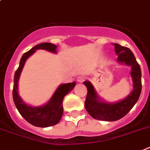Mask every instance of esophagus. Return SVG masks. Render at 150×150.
<instances>
[{
  "label": "esophagus",
  "mask_w": 150,
  "mask_h": 150,
  "mask_svg": "<svg viewBox=\"0 0 150 150\" xmlns=\"http://www.w3.org/2000/svg\"><path fill=\"white\" fill-rule=\"evenodd\" d=\"M86 80V77L85 76H79L77 77V81L79 82V83H83V82L84 81V80Z\"/></svg>",
  "instance_id": "1"
}]
</instances>
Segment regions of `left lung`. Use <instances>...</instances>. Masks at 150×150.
<instances>
[{"label":"left lung","mask_w":150,"mask_h":150,"mask_svg":"<svg viewBox=\"0 0 150 150\" xmlns=\"http://www.w3.org/2000/svg\"><path fill=\"white\" fill-rule=\"evenodd\" d=\"M117 55V62L131 67L130 76L133 80V90L124 99L116 102H108L98 96L93 84L84 81L87 88L85 108L88 113L99 121H115L125 117L136 104L141 93V70L133 52L128 48L113 44Z\"/></svg>","instance_id":"left-lung-1"}]
</instances>
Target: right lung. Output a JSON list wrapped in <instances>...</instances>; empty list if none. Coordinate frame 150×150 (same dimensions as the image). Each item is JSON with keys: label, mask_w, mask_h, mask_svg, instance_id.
I'll use <instances>...</instances> for the list:
<instances>
[{"label": "right lung", "mask_w": 150, "mask_h": 150, "mask_svg": "<svg viewBox=\"0 0 150 150\" xmlns=\"http://www.w3.org/2000/svg\"><path fill=\"white\" fill-rule=\"evenodd\" d=\"M57 47V46L55 45L48 42L41 43L33 47L29 52H25L22 56L19 67L14 75L13 89V98L14 104L20 115L29 124L35 127H48L57 125L59 122L64 112L62 105L63 99L67 94H68L74 89V86H76V82L61 84L47 103L43 105L35 107V106L25 104L20 96L19 89H18L19 79L26 60L32 54L35 53L36 50L43 49L52 53H57L56 51Z\"/></svg>", "instance_id": "obj_1"}]
</instances>
